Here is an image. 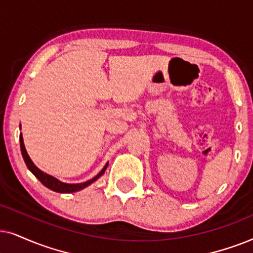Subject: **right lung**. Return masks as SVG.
I'll return each mask as SVG.
<instances>
[{
    "label": "right lung",
    "instance_id": "add662e5",
    "mask_svg": "<svg viewBox=\"0 0 253 253\" xmlns=\"http://www.w3.org/2000/svg\"><path fill=\"white\" fill-rule=\"evenodd\" d=\"M19 142H21V151H22V155H23V158H24L25 161V164L26 167L29 168V170L31 171V172L35 174V176L38 178L40 180V183L42 185H45L47 188H49V190H52L54 192H59V193H72V192H76V191H80V190H83L84 187L89 186L90 184H92L93 181H96L98 178L102 176V174L105 172L107 166H109V163H106V166L103 168L102 171L92 178V179L87 180V181H84V183H81V184H67V183H62V181H60L59 179H56V178H54L53 176H50V174H47L45 172H42V170L38 169L35 166V163L31 161V158L26 153V149H25V146H24V141H23V136H22V133L21 135H19Z\"/></svg>",
    "mask_w": 253,
    "mask_h": 253
}]
</instances>
